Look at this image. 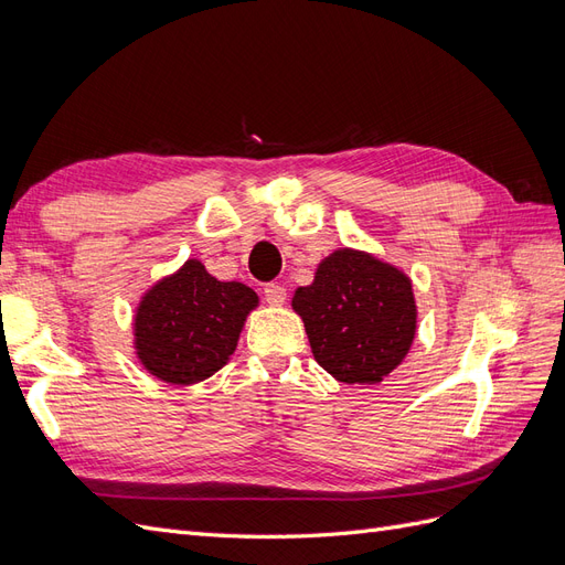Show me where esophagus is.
Here are the masks:
<instances>
[{"label": "esophagus", "instance_id": "1", "mask_svg": "<svg viewBox=\"0 0 565 565\" xmlns=\"http://www.w3.org/2000/svg\"><path fill=\"white\" fill-rule=\"evenodd\" d=\"M264 297H266V301L270 306H282L285 299H287V289L282 285H278V282H268L264 287Z\"/></svg>", "mask_w": 565, "mask_h": 565}]
</instances>
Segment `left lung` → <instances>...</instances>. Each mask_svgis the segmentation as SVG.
<instances>
[{
	"mask_svg": "<svg viewBox=\"0 0 565 565\" xmlns=\"http://www.w3.org/2000/svg\"><path fill=\"white\" fill-rule=\"evenodd\" d=\"M292 309L318 365L344 384H380L403 363L417 328L405 273L349 247L320 262L313 282L295 292Z\"/></svg>",
	"mask_w": 565,
	"mask_h": 565,
	"instance_id": "obj_1",
	"label": "left lung"
}]
</instances>
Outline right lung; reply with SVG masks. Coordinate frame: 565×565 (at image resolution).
Masks as SVG:
<instances>
[{
	"instance_id": "add662e5",
	"label": "right lung",
	"mask_w": 565,
	"mask_h": 565,
	"mask_svg": "<svg viewBox=\"0 0 565 565\" xmlns=\"http://www.w3.org/2000/svg\"><path fill=\"white\" fill-rule=\"evenodd\" d=\"M256 303L252 287L221 282L188 259L143 295L134 316L136 355L152 377L198 384L228 363Z\"/></svg>"
}]
</instances>
